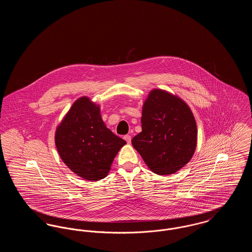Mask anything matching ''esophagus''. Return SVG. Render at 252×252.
I'll use <instances>...</instances> for the list:
<instances>
[{
  "instance_id": "1",
  "label": "esophagus",
  "mask_w": 252,
  "mask_h": 252,
  "mask_svg": "<svg viewBox=\"0 0 252 252\" xmlns=\"http://www.w3.org/2000/svg\"><path fill=\"white\" fill-rule=\"evenodd\" d=\"M124 139L126 140V142L127 144H130V143H131V136H130V135H126V136H124Z\"/></svg>"
}]
</instances>
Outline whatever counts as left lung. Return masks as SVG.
Instances as JSON below:
<instances>
[{
  "mask_svg": "<svg viewBox=\"0 0 252 252\" xmlns=\"http://www.w3.org/2000/svg\"><path fill=\"white\" fill-rule=\"evenodd\" d=\"M142 132L133 147L158 175H171L186 165L195 151L197 128L192 110L179 96L152 90L144 101Z\"/></svg>",
  "mask_w": 252,
  "mask_h": 252,
  "instance_id": "obj_1",
  "label": "left lung"
}]
</instances>
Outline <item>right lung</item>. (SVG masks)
Instances as JSON below:
<instances>
[{"mask_svg": "<svg viewBox=\"0 0 252 252\" xmlns=\"http://www.w3.org/2000/svg\"><path fill=\"white\" fill-rule=\"evenodd\" d=\"M55 143L63 162L89 181L107 177L125 140L106 126L100 107L87 96L77 99L57 127Z\"/></svg>", "mask_w": 252, "mask_h": 252, "instance_id": "obj_1", "label": "right lung"}]
</instances>
